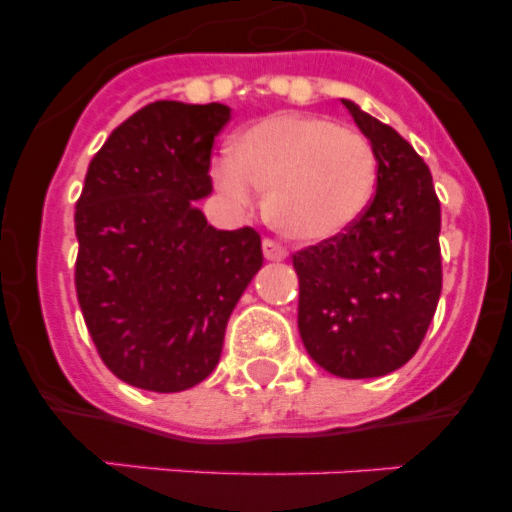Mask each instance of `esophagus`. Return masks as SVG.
<instances>
[{
    "label": "esophagus",
    "instance_id": "esophagus-1",
    "mask_svg": "<svg viewBox=\"0 0 512 512\" xmlns=\"http://www.w3.org/2000/svg\"><path fill=\"white\" fill-rule=\"evenodd\" d=\"M264 259L266 261H284L287 259V248H282L274 241H264Z\"/></svg>",
    "mask_w": 512,
    "mask_h": 512
}]
</instances>
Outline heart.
Instances as JSON below:
<instances>
[{
    "instance_id": "b5f03b06",
    "label": "heart",
    "mask_w": 512,
    "mask_h": 512,
    "mask_svg": "<svg viewBox=\"0 0 512 512\" xmlns=\"http://www.w3.org/2000/svg\"><path fill=\"white\" fill-rule=\"evenodd\" d=\"M217 189L251 207L266 194L271 225L292 241L328 243L359 223L377 187V153L351 128L282 112L243 128L212 166Z\"/></svg>"
}]
</instances>
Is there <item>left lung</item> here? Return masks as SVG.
<instances>
[{"label": "left lung", "instance_id": "1", "mask_svg": "<svg viewBox=\"0 0 512 512\" xmlns=\"http://www.w3.org/2000/svg\"><path fill=\"white\" fill-rule=\"evenodd\" d=\"M377 153V192L359 223L292 259L307 354L343 379L408 364L441 297V205L428 166L390 125L341 99Z\"/></svg>", "mask_w": 512, "mask_h": 512}]
</instances>
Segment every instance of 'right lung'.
<instances>
[{
    "mask_svg": "<svg viewBox=\"0 0 512 512\" xmlns=\"http://www.w3.org/2000/svg\"><path fill=\"white\" fill-rule=\"evenodd\" d=\"M228 120L220 102L148 104L104 140L76 202L84 323L107 369L138 390L210 377L230 312L264 264L256 230H217L197 207Z\"/></svg>",
    "mask_w": 512,
    "mask_h": 512,
    "instance_id": "add662e5",
    "label": "right lung"
}]
</instances>
